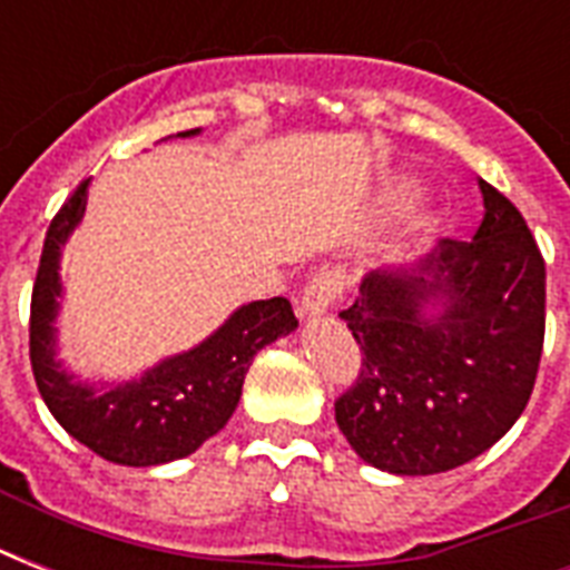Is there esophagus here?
<instances>
[{"mask_svg": "<svg viewBox=\"0 0 570 570\" xmlns=\"http://www.w3.org/2000/svg\"><path fill=\"white\" fill-rule=\"evenodd\" d=\"M343 293V272L340 268H320L316 275L307 281L302 293V316H322L331 311V304L337 302Z\"/></svg>", "mask_w": 570, "mask_h": 570, "instance_id": "obj_1", "label": "esophagus"}]
</instances>
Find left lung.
Wrapping results in <instances>:
<instances>
[{"instance_id":"8db88e82","label":"left lung","mask_w":570,"mask_h":570,"mask_svg":"<svg viewBox=\"0 0 570 570\" xmlns=\"http://www.w3.org/2000/svg\"><path fill=\"white\" fill-rule=\"evenodd\" d=\"M485 218L411 268H379L340 313L364 352L334 402L352 450L432 476L494 446L532 396L544 346V257L518 206L479 180Z\"/></svg>"}]
</instances>
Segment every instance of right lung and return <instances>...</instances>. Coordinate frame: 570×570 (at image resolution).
I'll use <instances>...</instances> for the list:
<instances>
[{"mask_svg":"<svg viewBox=\"0 0 570 570\" xmlns=\"http://www.w3.org/2000/svg\"><path fill=\"white\" fill-rule=\"evenodd\" d=\"M200 129L177 132L197 136ZM171 138V136H168ZM88 183L67 197L49 224L38 277L31 289L29 357L38 390L67 434L100 459L127 468H154L186 459L224 429L239 405L242 384L259 348L298 328L286 298L250 302L233 313L200 346L165 357L141 379L120 384H82L56 361V316L61 277L58 259L67 236L82 222Z\"/></svg>","mask_w":570,"mask_h":570,"instance_id":"obj_1","label":"right lung"}]
</instances>
